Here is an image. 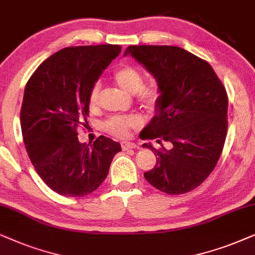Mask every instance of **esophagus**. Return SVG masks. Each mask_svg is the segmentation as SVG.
Instances as JSON below:
<instances>
[{
    "mask_svg": "<svg viewBox=\"0 0 255 255\" xmlns=\"http://www.w3.org/2000/svg\"><path fill=\"white\" fill-rule=\"evenodd\" d=\"M121 148L122 150H129V149H137L138 145L130 142H121Z\"/></svg>",
    "mask_w": 255,
    "mask_h": 255,
    "instance_id": "esophagus-1",
    "label": "esophagus"
}]
</instances>
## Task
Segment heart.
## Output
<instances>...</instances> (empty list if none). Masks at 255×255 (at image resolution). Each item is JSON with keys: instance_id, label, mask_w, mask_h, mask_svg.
<instances>
[{"instance_id": "1", "label": "heart", "mask_w": 255, "mask_h": 255, "mask_svg": "<svg viewBox=\"0 0 255 255\" xmlns=\"http://www.w3.org/2000/svg\"><path fill=\"white\" fill-rule=\"evenodd\" d=\"M113 78L119 86L126 92L135 94L136 101L144 111L156 113L161 108L163 100L162 87L157 83L144 84V76L140 70L134 66L126 65L118 69ZM101 84L99 81L93 84L88 93V106L91 110H97L100 103ZM142 125V119L136 114L113 115L104 122V129L108 134L119 138H127L130 130L137 129Z\"/></svg>"}]
</instances>
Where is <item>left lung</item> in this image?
<instances>
[{
    "label": "left lung",
    "instance_id": "1",
    "mask_svg": "<svg viewBox=\"0 0 255 255\" xmlns=\"http://www.w3.org/2000/svg\"><path fill=\"white\" fill-rule=\"evenodd\" d=\"M130 53L156 78L163 91L161 108L141 133L156 138L155 167L144 178L159 191L183 195L199 186L216 168L227 135L229 98L211 65L171 45H130ZM169 141L170 149L162 147Z\"/></svg>",
    "mask_w": 255,
    "mask_h": 255
}]
</instances>
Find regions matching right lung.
Segmentation results:
<instances>
[{"instance_id": "right-lung-1", "label": "right lung", "mask_w": 255, "mask_h": 255, "mask_svg": "<svg viewBox=\"0 0 255 255\" xmlns=\"http://www.w3.org/2000/svg\"><path fill=\"white\" fill-rule=\"evenodd\" d=\"M121 49L112 44L65 47L44 60L26 83L23 141L37 174L59 195H90L121 151L119 142L103 135L92 147L81 144L77 131L86 127L91 87Z\"/></svg>"}]
</instances>
